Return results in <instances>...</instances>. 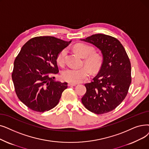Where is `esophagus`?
I'll return each mask as SVG.
<instances>
[{
    "mask_svg": "<svg viewBox=\"0 0 149 149\" xmlns=\"http://www.w3.org/2000/svg\"><path fill=\"white\" fill-rule=\"evenodd\" d=\"M76 85L77 84H75V83H68L69 86H76Z\"/></svg>",
    "mask_w": 149,
    "mask_h": 149,
    "instance_id": "1",
    "label": "esophagus"
}]
</instances>
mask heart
I'll return each instance as SVG.
<instances>
[{
  "label": "heart",
  "instance_id": "b5f03b06",
  "mask_svg": "<svg viewBox=\"0 0 149 149\" xmlns=\"http://www.w3.org/2000/svg\"><path fill=\"white\" fill-rule=\"evenodd\" d=\"M74 49L81 57L86 58L85 63L93 72L98 71L102 65V58L97 54H93L94 49L86 44L79 43L74 46ZM67 49H63L56 57V62L60 66H63L65 63V56ZM90 75V70L88 67L81 68H69L64 70L61 73L62 79L72 83H78L86 79Z\"/></svg>",
  "mask_w": 149,
  "mask_h": 149
}]
</instances>
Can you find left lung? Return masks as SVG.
I'll return each mask as SVG.
<instances>
[{
    "instance_id": "left-lung-1",
    "label": "left lung",
    "mask_w": 149,
    "mask_h": 149,
    "mask_svg": "<svg viewBox=\"0 0 149 149\" xmlns=\"http://www.w3.org/2000/svg\"><path fill=\"white\" fill-rule=\"evenodd\" d=\"M80 40L98 48L103 57L99 72L91 83L85 84L86 93L81 102L95 114L111 111L128 93L132 81L130 60L122 44L113 36L99 33Z\"/></svg>"
}]
</instances>
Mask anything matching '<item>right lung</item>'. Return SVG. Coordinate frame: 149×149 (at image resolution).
Listing matches in <instances>:
<instances>
[{
  "label": "right lung",
  "mask_w": 149,
  "mask_h": 149,
  "mask_svg": "<svg viewBox=\"0 0 149 149\" xmlns=\"http://www.w3.org/2000/svg\"><path fill=\"white\" fill-rule=\"evenodd\" d=\"M72 41L54 36L31 38L21 49L14 62L12 80L17 97L37 112H44L58 103L66 82L54 80L58 73L56 57Z\"/></svg>",
  "instance_id": "right-lung-1"
}]
</instances>
